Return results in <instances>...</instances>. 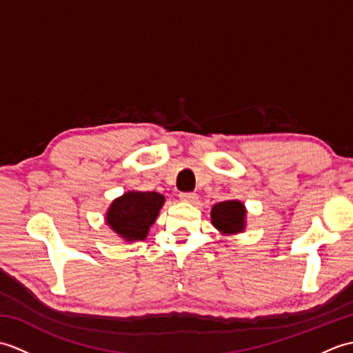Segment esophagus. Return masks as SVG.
<instances>
[{"mask_svg": "<svg viewBox=\"0 0 353 353\" xmlns=\"http://www.w3.org/2000/svg\"><path fill=\"white\" fill-rule=\"evenodd\" d=\"M179 197H181L182 201H186V203H196L199 199L196 192H181V196Z\"/></svg>", "mask_w": 353, "mask_h": 353, "instance_id": "1", "label": "esophagus"}]
</instances>
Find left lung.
<instances>
[{
	"label": "left lung",
	"mask_w": 353,
	"mask_h": 353,
	"mask_svg": "<svg viewBox=\"0 0 353 353\" xmlns=\"http://www.w3.org/2000/svg\"><path fill=\"white\" fill-rule=\"evenodd\" d=\"M211 223L223 235L241 234L247 226V209L241 200L220 201L211 209Z\"/></svg>",
	"instance_id": "1"
}]
</instances>
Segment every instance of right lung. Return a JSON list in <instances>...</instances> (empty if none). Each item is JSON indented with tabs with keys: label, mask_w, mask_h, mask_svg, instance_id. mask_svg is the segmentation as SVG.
Wrapping results in <instances>:
<instances>
[{
	"label": "right lung",
	"mask_w": 353,
	"mask_h": 353,
	"mask_svg": "<svg viewBox=\"0 0 353 353\" xmlns=\"http://www.w3.org/2000/svg\"><path fill=\"white\" fill-rule=\"evenodd\" d=\"M165 203L154 191H127L108 208L104 220L124 243L144 241Z\"/></svg>",
	"instance_id": "obj_1"
}]
</instances>
